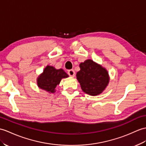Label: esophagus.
Wrapping results in <instances>:
<instances>
[{"instance_id": "34e87169", "label": "esophagus", "mask_w": 146, "mask_h": 146, "mask_svg": "<svg viewBox=\"0 0 146 146\" xmlns=\"http://www.w3.org/2000/svg\"><path fill=\"white\" fill-rule=\"evenodd\" d=\"M68 74L72 77H74L75 76V72H74V71L73 70H70L68 72Z\"/></svg>"}]
</instances>
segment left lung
Masks as SVG:
<instances>
[{
  "label": "left lung",
  "instance_id": "left-lung-1",
  "mask_svg": "<svg viewBox=\"0 0 146 146\" xmlns=\"http://www.w3.org/2000/svg\"><path fill=\"white\" fill-rule=\"evenodd\" d=\"M80 68V70L76 73V79L83 92L91 96L102 93L110 80L107 70L91 59L81 63Z\"/></svg>",
  "mask_w": 146,
  "mask_h": 146
}]
</instances>
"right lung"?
Masks as SVG:
<instances>
[{
	"instance_id": "obj_1",
	"label": "right lung",
	"mask_w": 146,
	"mask_h": 146,
	"mask_svg": "<svg viewBox=\"0 0 146 146\" xmlns=\"http://www.w3.org/2000/svg\"><path fill=\"white\" fill-rule=\"evenodd\" d=\"M69 77L63 69H56L52 66L47 65L43 72L36 79V84L39 88L49 93H55L56 87L63 78Z\"/></svg>"
}]
</instances>
